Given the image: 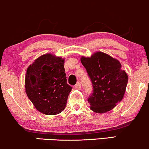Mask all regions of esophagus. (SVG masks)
<instances>
[{
	"label": "esophagus",
	"mask_w": 149,
	"mask_h": 149,
	"mask_svg": "<svg viewBox=\"0 0 149 149\" xmlns=\"http://www.w3.org/2000/svg\"><path fill=\"white\" fill-rule=\"evenodd\" d=\"M75 88H77V89H78V90H79V89L81 88V84L79 83V82H78L77 84H76V85H75Z\"/></svg>",
	"instance_id": "esophagus-1"
}]
</instances>
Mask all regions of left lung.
<instances>
[{
	"label": "left lung",
	"mask_w": 149,
	"mask_h": 149,
	"mask_svg": "<svg viewBox=\"0 0 149 149\" xmlns=\"http://www.w3.org/2000/svg\"><path fill=\"white\" fill-rule=\"evenodd\" d=\"M93 85V93L88 102L90 108L97 113L113 109L124 97L128 75L118 60L97 52L91 57L81 58Z\"/></svg>",
	"instance_id": "8db88e82"
}]
</instances>
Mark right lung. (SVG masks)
<instances>
[{
    "mask_svg": "<svg viewBox=\"0 0 149 149\" xmlns=\"http://www.w3.org/2000/svg\"><path fill=\"white\" fill-rule=\"evenodd\" d=\"M64 58L45 54L27 69L25 87L27 97L38 111L54 115L65 109L72 88L67 84Z\"/></svg>",
    "mask_w": 149,
    "mask_h": 149,
    "instance_id": "obj_1",
    "label": "right lung"
}]
</instances>
